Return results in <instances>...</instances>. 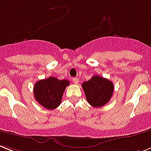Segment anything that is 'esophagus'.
Segmentation results:
<instances>
[{"label":"esophagus","mask_w":151,"mask_h":151,"mask_svg":"<svg viewBox=\"0 0 151 151\" xmlns=\"http://www.w3.org/2000/svg\"><path fill=\"white\" fill-rule=\"evenodd\" d=\"M72 82H73L75 84H78V83H79V79H77V78H72Z\"/></svg>","instance_id":"obj_1"}]
</instances>
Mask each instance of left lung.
<instances>
[{
  "instance_id": "1",
  "label": "left lung",
  "mask_w": 151,
  "mask_h": 151,
  "mask_svg": "<svg viewBox=\"0 0 151 151\" xmlns=\"http://www.w3.org/2000/svg\"><path fill=\"white\" fill-rule=\"evenodd\" d=\"M88 103L94 108H100L111 98L114 85L111 81L99 76H93L82 84Z\"/></svg>"
}]
</instances>
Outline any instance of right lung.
<instances>
[{"label":"right lung","mask_w":151,"mask_h":151,"mask_svg":"<svg viewBox=\"0 0 151 151\" xmlns=\"http://www.w3.org/2000/svg\"><path fill=\"white\" fill-rule=\"evenodd\" d=\"M68 85L69 82L66 79L60 80L55 77L41 79L35 83L34 97L43 108L48 110L55 109L61 104L64 91Z\"/></svg>","instance_id":"right-lung-1"}]
</instances>
